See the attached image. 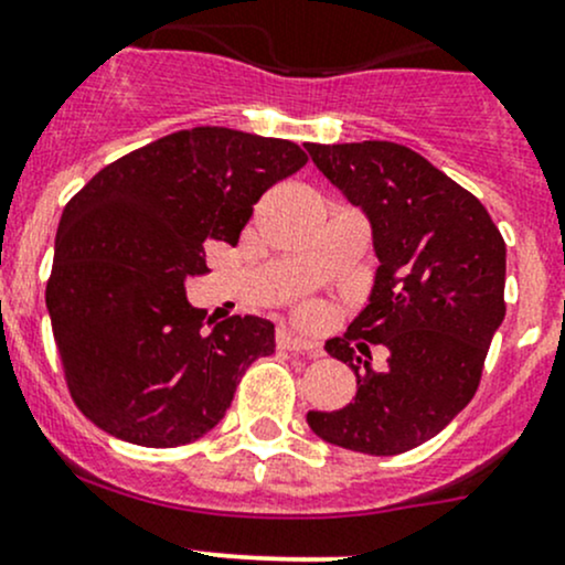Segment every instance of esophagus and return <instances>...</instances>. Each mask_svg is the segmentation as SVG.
Listing matches in <instances>:
<instances>
[{
  "label": "esophagus",
  "instance_id": "obj_1",
  "mask_svg": "<svg viewBox=\"0 0 565 565\" xmlns=\"http://www.w3.org/2000/svg\"><path fill=\"white\" fill-rule=\"evenodd\" d=\"M277 348L280 350H290V353H305L309 358H320L323 355V350L318 348L315 342H309V339H301V337H294L290 331H280L277 333Z\"/></svg>",
  "mask_w": 565,
  "mask_h": 565
}]
</instances>
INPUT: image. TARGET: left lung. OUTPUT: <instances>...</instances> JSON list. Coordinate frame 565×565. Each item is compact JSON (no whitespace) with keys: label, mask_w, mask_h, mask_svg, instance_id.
<instances>
[{"label":"left lung","mask_w":565,"mask_h":565,"mask_svg":"<svg viewBox=\"0 0 565 565\" xmlns=\"http://www.w3.org/2000/svg\"><path fill=\"white\" fill-rule=\"evenodd\" d=\"M320 172L372 221L377 280L366 309L326 350L355 372V402L309 412L320 439L366 455L423 445L475 398L507 315V245L490 212L412 148L366 139L307 145ZM392 350L374 373L354 355Z\"/></svg>","instance_id":"left-lung-1"}]
</instances>
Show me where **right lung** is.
Listing matches in <instances>:
<instances>
[{
    "instance_id": "1",
    "label": "right lung",
    "mask_w": 565,
    "mask_h": 565,
    "mask_svg": "<svg viewBox=\"0 0 565 565\" xmlns=\"http://www.w3.org/2000/svg\"><path fill=\"white\" fill-rule=\"evenodd\" d=\"M296 142L196 126L107 163L66 202L45 305L77 409L142 447H180L221 423L236 382L275 353V326L234 315L204 331L185 277L204 247L239 242L253 204L299 172Z\"/></svg>"
}]
</instances>
